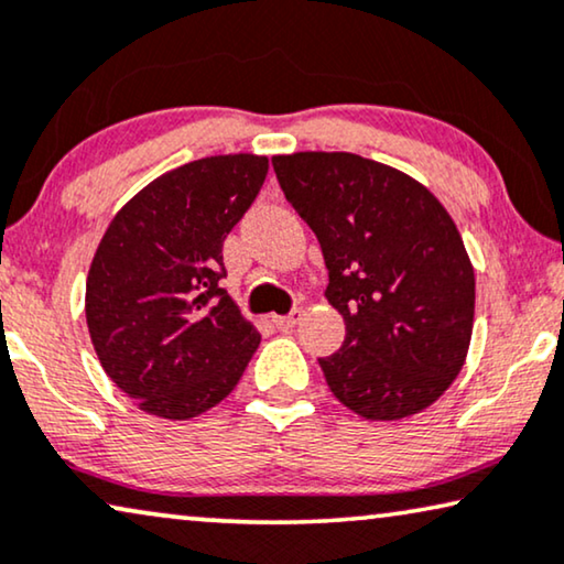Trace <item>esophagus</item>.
I'll return each mask as SVG.
<instances>
[{"mask_svg":"<svg viewBox=\"0 0 564 564\" xmlns=\"http://www.w3.org/2000/svg\"><path fill=\"white\" fill-rule=\"evenodd\" d=\"M300 317H302V310H292L290 315H272V323L280 330H292L300 323Z\"/></svg>","mask_w":564,"mask_h":564,"instance_id":"obj_1","label":"esophagus"}]
</instances>
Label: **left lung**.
<instances>
[{
	"label": "left lung",
	"mask_w": 564,
	"mask_h": 564,
	"mask_svg": "<svg viewBox=\"0 0 564 564\" xmlns=\"http://www.w3.org/2000/svg\"><path fill=\"white\" fill-rule=\"evenodd\" d=\"M284 198L321 241L325 297L346 340L321 358L340 404L404 420L437 402L468 356L476 274L443 203L402 170L350 152L272 158Z\"/></svg>",
	"instance_id": "left-lung-1"
}]
</instances>
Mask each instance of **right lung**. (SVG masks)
<instances>
[{"mask_svg":"<svg viewBox=\"0 0 564 564\" xmlns=\"http://www.w3.org/2000/svg\"><path fill=\"white\" fill-rule=\"evenodd\" d=\"M264 154H216L152 181L113 216L86 280L109 379L142 412L191 420L231 394L259 330L221 280L224 239L264 185Z\"/></svg>","mask_w":564,"mask_h":564,"instance_id":"right-lung-1","label":"right lung"}]
</instances>
